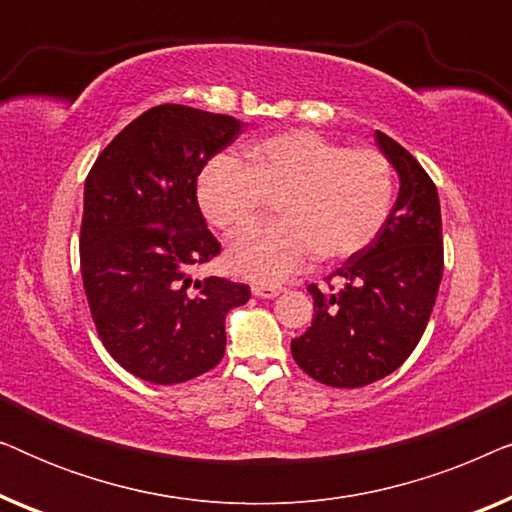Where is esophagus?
<instances>
[{
  "mask_svg": "<svg viewBox=\"0 0 512 512\" xmlns=\"http://www.w3.org/2000/svg\"><path fill=\"white\" fill-rule=\"evenodd\" d=\"M251 291H254V296H261V298H275L282 293L284 289L282 286H265V284H254L251 286Z\"/></svg>",
  "mask_w": 512,
  "mask_h": 512,
  "instance_id": "1",
  "label": "esophagus"
}]
</instances>
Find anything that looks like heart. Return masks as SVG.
I'll return each instance as SVG.
<instances>
[{
    "instance_id": "obj_1",
    "label": "heart",
    "mask_w": 512,
    "mask_h": 512,
    "mask_svg": "<svg viewBox=\"0 0 512 512\" xmlns=\"http://www.w3.org/2000/svg\"><path fill=\"white\" fill-rule=\"evenodd\" d=\"M396 198L391 160L370 146L347 149L312 130L265 137L247 163L219 156L200 174L207 221L235 237L277 200L282 221L256 228L230 247V268L258 284H279L314 256L338 261L380 235Z\"/></svg>"
}]
</instances>
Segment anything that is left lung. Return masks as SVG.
Masks as SVG:
<instances>
[{
  "instance_id": "8db88e82",
  "label": "left lung",
  "mask_w": 512,
  "mask_h": 512,
  "mask_svg": "<svg viewBox=\"0 0 512 512\" xmlns=\"http://www.w3.org/2000/svg\"><path fill=\"white\" fill-rule=\"evenodd\" d=\"M377 144L401 177V193L380 235L349 256L328 289L307 286L312 326L291 340L307 375L354 389L382 380L412 354L429 324L443 279V221L433 179L410 151L377 130ZM331 278L343 282L333 292Z\"/></svg>"
}]
</instances>
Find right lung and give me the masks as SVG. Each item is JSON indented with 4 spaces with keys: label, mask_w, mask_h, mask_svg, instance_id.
I'll list each match as a JSON object with an SVG mask.
<instances>
[{
    "label": "right lung",
    "mask_w": 512,
    "mask_h": 512,
    "mask_svg": "<svg viewBox=\"0 0 512 512\" xmlns=\"http://www.w3.org/2000/svg\"><path fill=\"white\" fill-rule=\"evenodd\" d=\"M242 125L158 104L111 139L86 177L81 277L107 352L139 380L179 384L226 352V314L251 296L223 277L193 282L221 254L198 205V177Z\"/></svg>",
    "instance_id": "right-lung-1"
}]
</instances>
